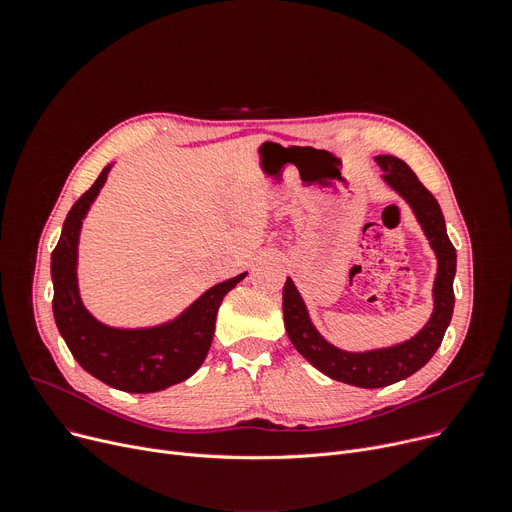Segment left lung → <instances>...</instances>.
<instances>
[{"instance_id": "1", "label": "left lung", "mask_w": 512, "mask_h": 512, "mask_svg": "<svg viewBox=\"0 0 512 512\" xmlns=\"http://www.w3.org/2000/svg\"><path fill=\"white\" fill-rule=\"evenodd\" d=\"M373 159L384 172L382 180L405 199L415 213L425 238L429 240V247L434 249L438 259V272L432 288L434 311L425 326L409 340L392 346L371 348V351L361 353L344 351L317 332L301 292L290 278H286L282 292L284 328L294 348L328 378L359 388H384L419 371L440 348L454 309L452 282L456 274V251L446 234L438 201L402 159L394 155H378Z\"/></svg>"}]
</instances>
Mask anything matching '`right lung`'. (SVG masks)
Wrapping results in <instances>:
<instances>
[{
	"label": "right lung",
	"mask_w": 512,
	"mask_h": 512,
	"mask_svg": "<svg viewBox=\"0 0 512 512\" xmlns=\"http://www.w3.org/2000/svg\"><path fill=\"white\" fill-rule=\"evenodd\" d=\"M112 166L107 164L95 184L72 205L58 247L51 253L53 317L72 357L93 378L122 392L149 394L188 380L201 367L213 340L220 303L247 272L211 286L164 324L114 328L93 317L78 290V238Z\"/></svg>",
	"instance_id": "right-lung-1"
}]
</instances>
